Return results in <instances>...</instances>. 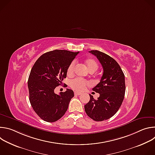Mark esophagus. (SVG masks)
<instances>
[{"label": "esophagus", "instance_id": "obj_1", "mask_svg": "<svg viewBox=\"0 0 155 155\" xmlns=\"http://www.w3.org/2000/svg\"><path fill=\"white\" fill-rule=\"evenodd\" d=\"M74 94H75V96H80V95L81 94V93H79V92H75V93H74Z\"/></svg>", "mask_w": 155, "mask_h": 155}]
</instances>
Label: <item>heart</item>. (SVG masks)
<instances>
[{"instance_id": "b5f03b06", "label": "heart", "mask_w": 155, "mask_h": 155, "mask_svg": "<svg viewBox=\"0 0 155 155\" xmlns=\"http://www.w3.org/2000/svg\"><path fill=\"white\" fill-rule=\"evenodd\" d=\"M85 65L87 69L90 72H95L99 68V64L97 62L93 59H87L84 61ZM75 69V62L74 61L72 62L68 66L67 69V74L68 76H72L74 74ZM89 85V83L86 80L77 78L71 81V86L73 90L77 91H83L85 90L87 86Z\"/></svg>"}]
</instances>
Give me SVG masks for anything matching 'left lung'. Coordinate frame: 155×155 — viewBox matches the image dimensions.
Wrapping results in <instances>:
<instances>
[{
  "mask_svg": "<svg viewBox=\"0 0 155 155\" xmlns=\"http://www.w3.org/2000/svg\"><path fill=\"white\" fill-rule=\"evenodd\" d=\"M89 52L99 59L104 72L100 82L93 88V91L99 93V97L94 99L90 94V100L84 105V110L93 120L102 121L112 117L122 104L126 90L124 75L112 57L97 50Z\"/></svg>",
  "mask_w": 155,
  "mask_h": 155,
  "instance_id": "left-lung-1",
  "label": "left lung"
}]
</instances>
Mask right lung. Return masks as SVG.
Instances as JSON below:
<instances>
[{
  "label": "right lung",
  "mask_w": 155,
  "mask_h": 155,
  "mask_svg": "<svg viewBox=\"0 0 155 155\" xmlns=\"http://www.w3.org/2000/svg\"><path fill=\"white\" fill-rule=\"evenodd\" d=\"M78 53L55 50L42 54L34 64L28 81L29 101L43 120L56 121L68 110L74 91L67 89L56 94L54 89L66 78L68 66Z\"/></svg>",
  "instance_id": "add662e5"
}]
</instances>
